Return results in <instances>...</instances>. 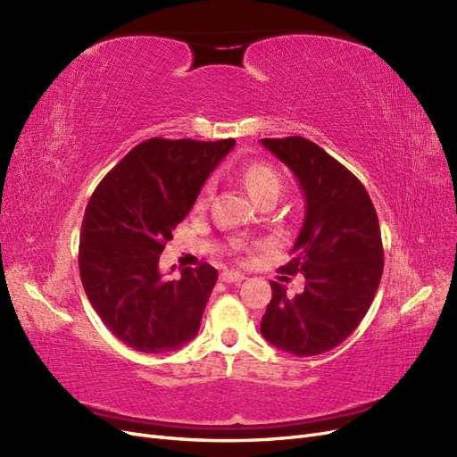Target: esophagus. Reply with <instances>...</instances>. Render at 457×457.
<instances>
[{
	"label": "esophagus",
	"instance_id": "1",
	"mask_svg": "<svg viewBox=\"0 0 457 457\" xmlns=\"http://www.w3.org/2000/svg\"><path fill=\"white\" fill-rule=\"evenodd\" d=\"M220 280L226 284H237V282L245 280V274L237 272V270H224V272H220Z\"/></svg>",
	"mask_w": 457,
	"mask_h": 457
}]
</instances>
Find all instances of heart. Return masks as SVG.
Masks as SVG:
<instances>
[{"instance_id": "b5f03b06", "label": "heart", "mask_w": 457, "mask_h": 457, "mask_svg": "<svg viewBox=\"0 0 457 457\" xmlns=\"http://www.w3.org/2000/svg\"><path fill=\"white\" fill-rule=\"evenodd\" d=\"M241 177L246 185V188L250 190V194L255 197L257 202L265 200L267 195H276L280 194L282 188V181L280 175L276 173V170L272 166H269L267 162H248L243 166L241 170ZM214 192V183L207 181L200 194L195 197V209H204L207 207L211 195Z\"/></svg>"}]
</instances>
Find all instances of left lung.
Listing matches in <instances>:
<instances>
[{"label":"left lung","instance_id":"obj_1","mask_svg":"<svg viewBox=\"0 0 457 457\" xmlns=\"http://www.w3.org/2000/svg\"><path fill=\"white\" fill-rule=\"evenodd\" d=\"M262 144L299 179L306 195L303 229L280 270L304 274V291L287 296L270 282L262 334L274 347L315 356L338 347L361 325L383 274V241L364 185L320 145L301 136Z\"/></svg>","mask_w":457,"mask_h":457}]
</instances>
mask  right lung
<instances>
[{
	"label": "right lung",
	"mask_w": 457,
	"mask_h": 457,
	"mask_svg": "<svg viewBox=\"0 0 457 457\" xmlns=\"http://www.w3.org/2000/svg\"><path fill=\"white\" fill-rule=\"evenodd\" d=\"M235 140L151 137L95 188L78 267L87 299L117 340L140 353L181 349L200 330L218 272L209 263L166 282L158 260L209 173Z\"/></svg>",
	"instance_id": "obj_1"
}]
</instances>
